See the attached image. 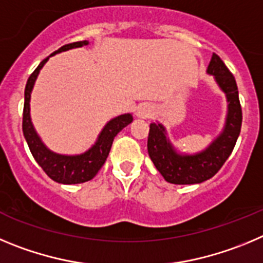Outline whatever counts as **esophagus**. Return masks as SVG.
I'll use <instances>...</instances> for the list:
<instances>
[{"mask_svg": "<svg viewBox=\"0 0 263 263\" xmlns=\"http://www.w3.org/2000/svg\"><path fill=\"white\" fill-rule=\"evenodd\" d=\"M136 117L140 118V119H148V118L152 117L153 114V108L149 103H141L136 107Z\"/></svg>", "mask_w": 263, "mask_h": 263, "instance_id": "esophagus-1", "label": "esophagus"}]
</instances>
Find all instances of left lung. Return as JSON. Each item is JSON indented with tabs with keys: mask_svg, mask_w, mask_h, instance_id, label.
<instances>
[{
	"mask_svg": "<svg viewBox=\"0 0 263 263\" xmlns=\"http://www.w3.org/2000/svg\"><path fill=\"white\" fill-rule=\"evenodd\" d=\"M207 73L214 76L215 82L227 99L226 123L210 145L196 153L179 152L170 141L164 124L156 122L149 126L148 155L156 169L169 183H202L212 178L228 160L240 135L242 112L235 77L216 53H212Z\"/></svg>",
	"mask_w": 263,
	"mask_h": 263,
	"instance_id": "obj_1",
	"label": "left lung"
}]
</instances>
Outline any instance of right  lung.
I'll return each mask as SVG.
<instances>
[{
	"instance_id": "right-lung-1",
	"label": "right lung",
	"mask_w": 263,
	"mask_h": 263,
	"mask_svg": "<svg viewBox=\"0 0 263 263\" xmlns=\"http://www.w3.org/2000/svg\"><path fill=\"white\" fill-rule=\"evenodd\" d=\"M89 42H76V43L67 44L61 47L58 51L51 53L47 59H44L42 63L37 65L27 80L25 89V106H23V136H25L27 145L30 148L32 157L35 158L39 166L46 172L47 176L55 182L63 184H76L84 183V182L90 181L96 177L98 170L105 164L106 158L110 153L111 145L114 141V137L122 131L124 127H127L129 123L134 120L132 114H122L119 117L112 118L108 120L99 132L96 143L87 149L86 152L80 153V155H60L48 148L46 144L42 141L40 136L37 135L34 124L31 122V115H30V101H31V93L34 89L35 81L40 70L44 67V64L49 60V58L60 52L69 51L73 48H80V47L87 46Z\"/></svg>"
}]
</instances>
